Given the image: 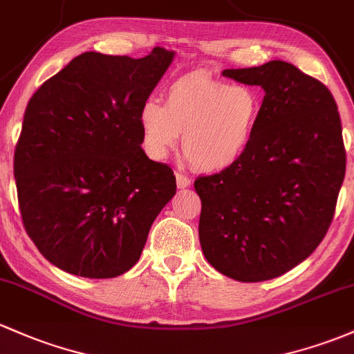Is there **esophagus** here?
<instances>
[{
    "mask_svg": "<svg viewBox=\"0 0 354 354\" xmlns=\"http://www.w3.org/2000/svg\"><path fill=\"white\" fill-rule=\"evenodd\" d=\"M176 178H177V185L180 189H185V187H189V185H191V178L185 176V174L177 172L176 174Z\"/></svg>",
    "mask_w": 354,
    "mask_h": 354,
    "instance_id": "obj_1",
    "label": "esophagus"
}]
</instances>
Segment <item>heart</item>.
Returning <instances> with one entry per match:
<instances>
[{
	"label": "heart",
	"instance_id": "b5f03b06",
	"mask_svg": "<svg viewBox=\"0 0 354 354\" xmlns=\"http://www.w3.org/2000/svg\"><path fill=\"white\" fill-rule=\"evenodd\" d=\"M260 111V96L252 86L189 74L169 86L165 104L153 97L143 102L140 124L155 157H163L184 135L182 151L191 165L218 172L248 150Z\"/></svg>",
	"mask_w": 354,
	"mask_h": 354
}]
</instances>
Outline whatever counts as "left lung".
I'll return each mask as SVG.
<instances>
[{"instance_id": "8db88e82", "label": "left lung", "mask_w": 354, "mask_h": 354, "mask_svg": "<svg viewBox=\"0 0 354 354\" xmlns=\"http://www.w3.org/2000/svg\"><path fill=\"white\" fill-rule=\"evenodd\" d=\"M223 75L261 86L265 97L245 155L194 182L201 248L223 275L263 282L297 267L328 233L346 172L343 128L330 91L292 64Z\"/></svg>"}]
</instances>
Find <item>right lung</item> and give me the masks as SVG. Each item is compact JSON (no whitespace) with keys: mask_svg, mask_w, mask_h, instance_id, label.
I'll use <instances>...</instances> for the list:
<instances>
[{"mask_svg":"<svg viewBox=\"0 0 354 354\" xmlns=\"http://www.w3.org/2000/svg\"><path fill=\"white\" fill-rule=\"evenodd\" d=\"M172 59L160 47L142 59L86 52L28 101L15 148L18 206L26 234L64 272H128L176 194L174 170L143 151L140 124Z\"/></svg>","mask_w":354,"mask_h":354,"instance_id":"1","label":"right lung"}]
</instances>
